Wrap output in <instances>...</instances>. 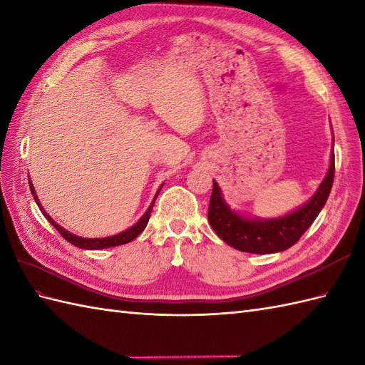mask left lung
I'll use <instances>...</instances> for the list:
<instances>
[{"label": "left lung", "mask_w": 365, "mask_h": 365, "mask_svg": "<svg viewBox=\"0 0 365 365\" xmlns=\"http://www.w3.org/2000/svg\"><path fill=\"white\" fill-rule=\"evenodd\" d=\"M334 148V138H333ZM334 179V150L329 158V168L325 179L322 180L312 197L278 217L262 219L255 216H245L233 210L225 202L221 186L213 180V192H211L208 207V221L216 235L233 249L249 253H277L283 252L300 240V236L308 230L311 224L324 208L331 191Z\"/></svg>", "instance_id": "1"}]
</instances>
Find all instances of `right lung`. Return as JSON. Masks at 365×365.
<instances>
[{
    "label": "right lung",
    "mask_w": 365,
    "mask_h": 365,
    "mask_svg": "<svg viewBox=\"0 0 365 365\" xmlns=\"http://www.w3.org/2000/svg\"><path fill=\"white\" fill-rule=\"evenodd\" d=\"M29 188H31V192H32V196H34V200L37 202V205H38V208H40L41 213H43V216H45V217L48 219V221H49V224L53 225V227L56 228V230H57L58 233H61L68 242H71L73 245H76V247H79V249H86V250H99V249L115 247V245H123V244H127V242H130V241H133L135 238H137V236L144 230V228H146V225H148V222H149V217H150V213H152V208H154L155 199H157V196H158V192L162 191L163 185L160 186L158 191L155 192L154 200L150 202V205L148 207L146 213H144V215L140 217V221H138L137 224H133L132 227H129V228H127V230H124V232H121V233L113 235V236H106V238H82V236L73 235L71 232L65 230V228H63L62 225H58V224L54 221V219L51 217V216L46 213L45 208L41 207V203H40V200H38V197H37L36 190H34V185H32V182H31V180H29Z\"/></svg>",
    "instance_id": "obj_1"
}]
</instances>
